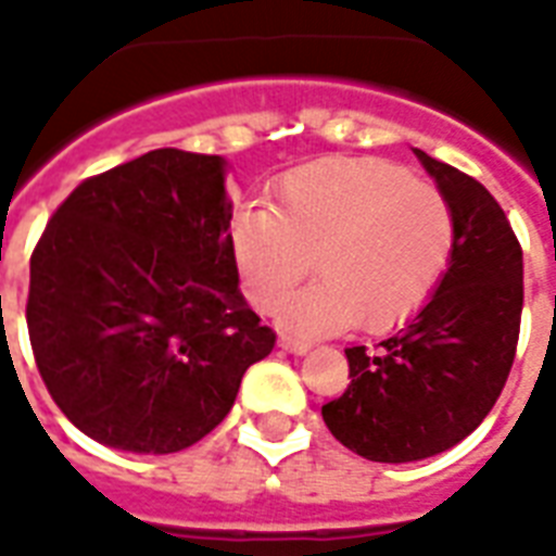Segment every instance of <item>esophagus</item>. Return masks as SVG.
I'll return each instance as SVG.
<instances>
[{"mask_svg":"<svg viewBox=\"0 0 556 556\" xmlns=\"http://www.w3.org/2000/svg\"><path fill=\"white\" fill-rule=\"evenodd\" d=\"M279 346L286 349L288 355H305V352H308V343H305V340H300V338H288V334H282V338H279Z\"/></svg>","mask_w":556,"mask_h":556,"instance_id":"34e87169","label":"esophagus"}]
</instances>
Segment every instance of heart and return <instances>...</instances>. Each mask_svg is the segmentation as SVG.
<instances>
[{"mask_svg":"<svg viewBox=\"0 0 556 556\" xmlns=\"http://www.w3.org/2000/svg\"><path fill=\"white\" fill-rule=\"evenodd\" d=\"M453 244L447 199L380 159L312 161L282 176L274 207L230 218L244 294L260 312H277L314 260L320 279L282 312L303 334L404 323L430 300Z\"/></svg>","mask_w":556,"mask_h":556,"instance_id":"1","label":"heart"}]
</instances>
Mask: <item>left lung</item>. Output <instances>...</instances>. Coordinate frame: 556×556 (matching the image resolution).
I'll return each mask as SVG.
<instances>
[{"instance_id": "1", "label": "left lung", "mask_w": 556, "mask_h": 556, "mask_svg": "<svg viewBox=\"0 0 556 556\" xmlns=\"http://www.w3.org/2000/svg\"><path fill=\"white\" fill-rule=\"evenodd\" d=\"M456 218L435 294L375 349H346V392L323 406L331 435L369 462L444 453L484 421L514 366L522 317V248L476 178L415 150Z\"/></svg>"}]
</instances>
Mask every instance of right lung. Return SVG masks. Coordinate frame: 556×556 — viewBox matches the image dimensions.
Instances as JSON below:
<instances>
[{
  "instance_id": "add662e5",
  "label": "right lung",
  "mask_w": 556,
  "mask_h": 556,
  "mask_svg": "<svg viewBox=\"0 0 556 556\" xmlns=\"http://www.w3.org/2000/svg\"><path fill=\"white\" fill-rule=\"evenodd\" d=\"M225 159L152 150L86 178L30 256V349L89 439L178 453L225 421L277 334L239 291Z\"/></svg>"
}]
</instances>
